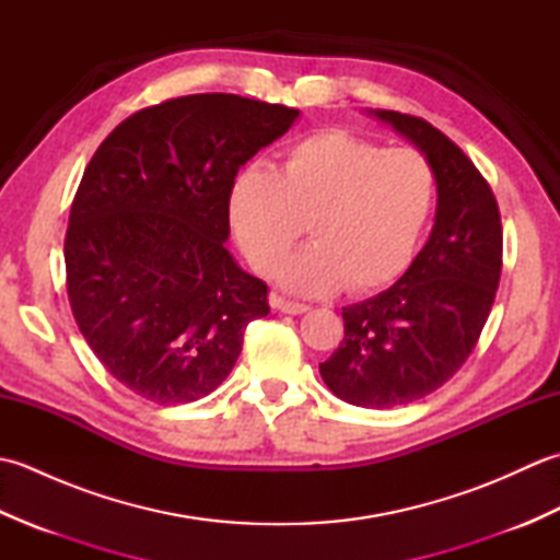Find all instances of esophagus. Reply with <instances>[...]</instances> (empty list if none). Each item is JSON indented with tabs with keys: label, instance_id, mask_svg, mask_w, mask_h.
<instances>
[{
	"label": "esophagus",
	"instance_id": "obj_1",
	"mask_svg": "<svg viewBox=\"0 0 560 560\" xmlns=\"http://www.w3.org/2000/svg\"><path fill=\"white\" fill-rule=\"evenodd\" d=\"M271 305L277 307L279 313H287V315H303L311 311L305 303H295V301H287V299H279V295H273L271 299Z\"/></svg>",
	"mask_w": 560,
	"mask_h": 560
}]
</instances>
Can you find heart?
<instances>
[{
	"label": "heart",
	"instance_id": "b5f03b06",
	"mask_svg": "<svg viewBox=\"0 0 560 560\" xmlns=\"http://www.w3.org/2000/svg\"><path fill=\"white\" fill-rule=\"evenodd\" d=\"M435 205V171L421 151L383 149L341 129L305 137L279 171L245 165L225 199L237 247L257 271L271 273L303 221L313 245L279 271L283 289L323 295L343 281L375 291L407 269Z\"/></svg>",
	"mask_w": 560,
	"mask_h": 560
}]
</instances>
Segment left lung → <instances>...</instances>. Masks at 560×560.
Here are the masks:
<instances>
[{"label": "left lung", "instance_id": "obj_1", "mask_svg": "<svg viewBox=\"0 0 560 560\" xmlns=\"http://www.w3.org/2000/svg\"><path fill=\"white\" fill-rule=\"evenodd\" d=\"M365 113L431 161L435 219L389 289L343 307V339L319 375L353 407L392 409L438 389L467 361L495 299L503 233L489 183L440 129L395 110Z\"/></svg>", "mask_w": 560, "mask_h": 560}]
</instances>
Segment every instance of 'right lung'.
<instances>
[{"instance_id": "1", "label": "right lung", "mask_w": 560, "mask_h": 560, "mask_svg": "<svg viewBox=\"0 0 560 560\" xmlns=\"http://www.w3.org/2000/svg\"><path fill=\"white\" fill-rule=\"evenodd\" d=\"M301 110L197 93L117 125L69 213L67 293L105 371L156 404L217 389L241 355L245 327L269 315L267 283L237 267L229 187Z\"/></svg>"}]
</instances>
